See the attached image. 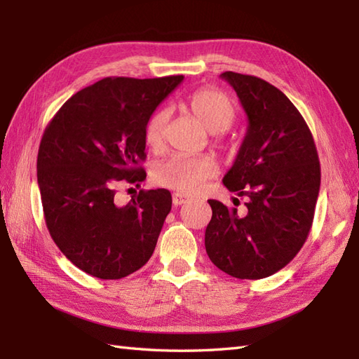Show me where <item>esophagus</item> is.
Here are the masks:
<instances>
[{"mask_svg": "<svg viewBox=\"0 0 359 359\" xmlns=\"http://www.w3.org/2000/svg\"><path fill=\"white\" fill-rule=\"evenodd\" d=\"M187 202H188V197L187 196L180 194V193H174L172 194V203L175 205V207H179V205H184Z\"/></svg>", "mask_w": 359, "mask_h": 359, "instance_id": "1", "label": "esophagus"}]
</instances>
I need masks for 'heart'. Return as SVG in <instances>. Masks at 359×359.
I'll use <instances>...</instances> for the list:
<instances>
[{
    "instance_id": "obj_1",
    "label": "heart",
    "mask_w": 359,
    "mask_h": 359,
    "mask_svg": "<svg viewBox=\"0 0 359 359\" xmlns=\"http://www.w3.org/2000/svg\"><path fill=\"white\" fill-rule=\"evenodd\" d=\"M188 108L212 134L226 131L238 116V109H236L231 98L212 88L194 90L188 98ZM168 117H170L168 108H158L151 114L143 133L148 147L157 148L162 144ZM216 172L217 165L210 157H188L175 154L154 166L152 179L160 187L174 189L177 193L193 194L199 191L208 179L215 177Z\"/></svg>"
}]
</instances>
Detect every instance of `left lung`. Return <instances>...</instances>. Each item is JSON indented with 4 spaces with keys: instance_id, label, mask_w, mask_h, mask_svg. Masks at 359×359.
Masks as SVG:
<instances>
[{
    "instance_id": "8db88e82",
    "label": "left lung",
    "mask_w": 359,
    "mask_h": 359,
    "mask_svg": "<svg viewBox=\"0 0 359 359\" xmlns=\"http://www.w3.org/2000/svg\"><path fill=\"white\" fill-rule=\"evenodd\" d=\"M248 128L224 185L247 196V212L208 201L205 248L217 269L239 279L271 276L299 253L313 224L321 166L301 112L269 81L224 72Z\"/></svg>"
}]
</instances>
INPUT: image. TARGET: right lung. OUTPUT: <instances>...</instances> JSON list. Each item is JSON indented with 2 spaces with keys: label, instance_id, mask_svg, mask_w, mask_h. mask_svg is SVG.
<instances>
[{
  "label": "right lung",
  "instance_id": "add662e5",
  "mask_svg": "<svg viewBox=\"0 0 359 359\" xmlns=\"http://www.w3.org/2000/svg\"><path fill=\"white\" fill-rule=\"evenodd\" d=\"M182 80L106 77L74 94L44 129L36 177L46 225L62 253L90 276L121 279L154 253L171 193L140 189L118 205L116 187L147 179L144 125Z\"/></svg>",
  "mask_w": 359,
  "mask_h": 359
}]
</instances>
